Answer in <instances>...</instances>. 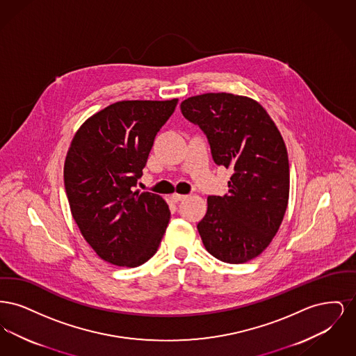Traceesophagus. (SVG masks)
<instances>
[{"label":"esophagus","mask_w":356,"mask_h":356,"mask_svg":"<svg viewBox=\"0 0 356 356\" xmlns=\"http://www.w3.org/2000/svg\"><path fill=\"white\" fill-rule=\"evenodd\" d=\"M186 197V195H179V193H173V195H170V200H172L173 203H179V202H183Z\"/></svg>","instance_id":"obj_1"}]
</instances>
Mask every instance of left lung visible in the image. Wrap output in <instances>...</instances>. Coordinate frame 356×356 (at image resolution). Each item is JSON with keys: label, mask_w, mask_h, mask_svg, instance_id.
Wrapping results in <instances>:
<instances>
[{"label": "left lung", "mask_w": 356, "mask_h": 356, "mask_svg": "<svg viewBox=\"0 0 356 356\" xmlns=\"http://www.w3.org/2000/svg\"><path fill=\"white\" fill-rule=\"evenodd\" d=\"M180 109L207 136L213 161L234 172L227 195L208 196L197 224L204 247L224 263H247L270 245L287 209L284 140L267 111L245 96L204 93Z\"/></svg>", "instance_id": "1"}]
</instances>
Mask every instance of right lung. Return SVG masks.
<instances>
[{"instance_id": "add662e5", "label": "right lung", "mask_w": 356, "mask_h": 356, "mask_svg": "<svg viewBox=\"0 0 356 356\" xmlns=\"http://www.w3.org/2000/svg\"><path fill=\"white\" fill-rule=\"evenodd\" d=\"M177 99L111 104L85 121L73 137L64 165L72 216L102 260L138 267L156 254L170 222L165 200L134 192Z\"/></svg>"}]
</instances>
